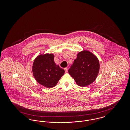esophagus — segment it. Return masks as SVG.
<instances>
[{
	"label": "esophagus",
	"mask_w": 130,
	"mask_h": 130,
	"mask_svg": "<svg viewBox=\"0 0 130 130\" xmlns=\"http://www.w3.org/2000/svg\"><path fill=\"white\" fill-rule=\"evenodd\" d=\"M64 70H65V73H67V72H68V68H64Z\"/></svg>",
	"instance_id": "1"
}]
</instances>
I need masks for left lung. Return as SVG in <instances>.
I'll list each match as a JSON object with an SVG mask.
<instances>
[{"label":"left lung","mask_w":130,"mask_h":130,"mask_svg":"<svg viewBox=\"0 0 130 130\" xmlns=\"http://www.w3.org/2000/svg\"><path fill=\"white\" fill-rule=\"evenodd\" d=\"M99 68V60L96 56L89 51L83 50L77 54L68 72L77 85L86 87L96 79Z\"/></svg>","instance_id":"8db88e82"}]
</instances>
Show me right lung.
Masks as SVG:
<instances>
[{
  "instance_id": "right-lung-1",
  "label": "right lung",
  "mask_w": 130,
  "mask_h": 130,
  "mask_svg": "<svg viewBox=\"0 0 130 130\" xmlns=\"http://www.w3.org/2000/svg\"><path fill=\"white\" fill-rule=\"evenodd\" d=\"M54 57L53 54H40L32 64V72L36 80L47 88L56 86L65 73L64 70L56 64Z\"/></svg>"
}]
</instances>
